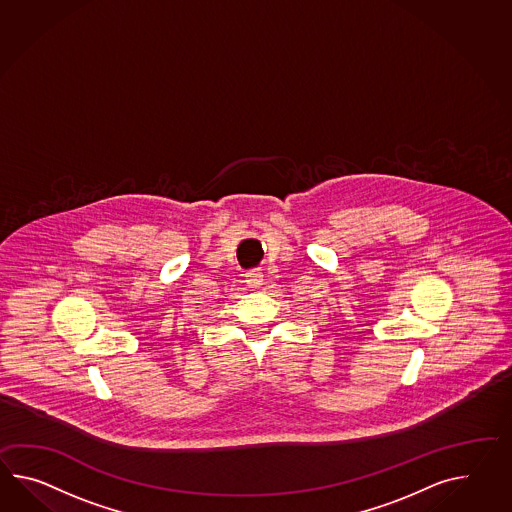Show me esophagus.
Returning a JSON list of instances; mask_svg holds the SVG:
<instances>
[{
  "label": "esophagus",
  "mask_w": 512,
  "mask_h": 512,
  "mask_svg": "<svg viewBox=\"0 0 512 512\" xmlns=\"http://www.w3.org/2000/svg\"><path fill=\"white\" fill-rule=\"evenodd\" d=\"M246 285L250 288H261L262 272L261 270H251L246 274Z\"/></svg>",
  "instance_id": "1"
}]
</instances>
